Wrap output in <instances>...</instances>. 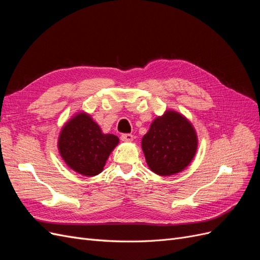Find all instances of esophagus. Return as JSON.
Here are the masks:
<instances>
[{
	"instance_id": "obj_1",
	"label": "esophagus",
	"mask_w": 260,
	"mask_h": 260,
	"mask_svg": "<svg viewBox=\"0 0 260 260\" xmlns=\"http://www.w3.org/2000/svg\"><path fill=\"white\" fill-rule=\"evenodd\" d=\"M120 139H121V141H123V142H132L135 138H133L132 135H129V133H124V135H122L120 137Z\"/></svg>"
}]
</instances>
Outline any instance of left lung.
Returning <instances> with one entry per match:
<instances>
[{
	"label": "left lung",
	"instance_id": "1",
	"mask_svg": "<svg viewBox=\"0 0 260 260\" xmlns=\"http://www.w3.org/2000/svg\"><path fill=\"white\" fill-rule=\"evenodd\" d=\"M141 145L148 168L156 175L168 177L183 171L191 164L199 139L185 116L167 109L153 120Z\"/></svg>",
	"mask_w": 260,
	"mask_h": 260
}]
</instances>
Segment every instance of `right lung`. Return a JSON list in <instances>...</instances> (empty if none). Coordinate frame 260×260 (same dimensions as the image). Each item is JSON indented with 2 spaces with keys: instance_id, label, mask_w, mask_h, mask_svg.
Instances as JSON below:
<instances>
[{
  "instance_id": "1",
  "label": "right lung",
  "mask_w": 260,
  "mask_h": 260,
  "mask_svg": "<svg viewBox=\"0 0 260 260\" xmlns=\"http://www.w3.org/2000/svg\"><path fill=\"white\" fill-rule=\"evenodd\" d=\"M119 143L118 137L103 133L90 114L79 112L62 125L57 147L67 166L85 177L101 174L106 160Z\"/></svg>"
}]
</instances>
